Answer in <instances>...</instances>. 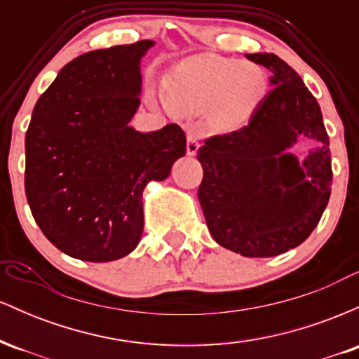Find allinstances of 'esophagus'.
<instances>
[{
	"label": "esophagus",
	"mask_w": 359,
	"mask_h": 359,
	"mask_svg": "<svg viewBox=\"0 0 359 359\" xmlns=\"http://www.w3.org/2000/svg\"><path fill=\"white\" fill-rule=\"evenodd\" d=\"M201 143H199V135L196 131H189L187 133V155L194 156L199 150Z\"/></svg>",
	"instance_id": "esophagus-1"
}]
</instances>
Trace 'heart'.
<instances>
[{
  "label": "heart",
  "instance_id": "1",
  "mask_svg": "<svg viewBox=\"0 0 359 359\" xmlns=\"http://www.w3.org/2000/svg\"><path fill=\"white\" fill-rule=\"evenodd\" d=\"M265 88V74L258 65L204 53L175 69L168 81V101L187 113L205 109L214 128L231 130L253 114Z\"/></svg>",
  "mask_w": 359,
  "mask_h": 359
}]
</instances>
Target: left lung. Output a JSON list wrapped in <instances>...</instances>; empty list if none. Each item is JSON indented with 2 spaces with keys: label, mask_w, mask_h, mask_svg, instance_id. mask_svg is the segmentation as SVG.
<instances>
[{
  "label": "left lung",
  "mask_w": 359,
  "mask_h": 359,
  "mask_svg": "<svg viewBox=\"0 0 359 359\" xmlns=\"http://www.w3.org/2000/svg\"><path fill=\"white\" fill-rule=\"evenodd\" d=\"M246 59L269 69L273 89L248 125L208 138L197 150L204 170L197 196L217 245L266 258L314 231L331 196V151L319 102L299 74L275 53ZM302 134L320 147L299 163L287 148Z\"/></svg>",
  "instance_id": "1"
}]
</instances>
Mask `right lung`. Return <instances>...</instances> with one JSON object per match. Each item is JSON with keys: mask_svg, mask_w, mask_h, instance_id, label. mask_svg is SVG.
Instances as JSON below:
<instances>
[{"mask_svg": "<svg viewBox=\"0 0 359 359\" xmlns=\"http://www.w3.org/2000/svg\"><path fill=\"white\" fill-rule=\"evenodd\" d=\"M151 40L69 62L36 101L25 137V192L47 240L69 257L113 262L143 233V189L185 155L175 123L130 126L140 106V60Z\"/></svg>", "mask_w": 359, "mask_h": 359, "instance_id": "1", "label": "right lung"}]
</instances>
